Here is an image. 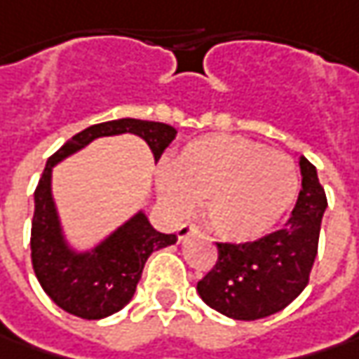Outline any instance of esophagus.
Listing matches in <instances>:
<instances>
[{"label":"esophagus","mask_w":359,"mask_h":359,"mask_svg":"<svg viewBox=\"0 0 359 359\" xmlns=\"http://www.w3.org/2000/svg\"><path fill=\"white\" fill-rule=\"evenodd\" d=\"M193 233H196V226L191 225V223H182V225L179 226V231H177V235H179L180 241H184V239H189Z\"/></svg>","instance_id":"obj_1"}]
</instances>
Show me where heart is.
Segmentation results:
<instances>
[{"label":"heart","instance_id":"b5f03b06","mask_svg":"<svg viewBox=\"0 0 359 359\" xmlns=\"http://www.w3.org/2000/svg\"><path fill=\"white\" fill-rule=\"evenodd\" d=\"M158 195L177 217L205 203V221L221 239L263 237L293 203L295 166L285 154L233 134H209L189 142L156 179Z\"/></svg>","mask_w":359,"mask_h":359}]
</instances>
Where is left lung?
Masks as SVG:
<instances>
[{
    "mask_svg": "<svg viewBox=\"0 0 359 359\" xmlns=\"http://www.w3.org/2000/svg\"><path fill=\"white\" fill-rule=\"evenodd\" d=\"M299 168L302 191L285 226L257 241L217 243L219 259L196 283L201 299L231 320L273 316L309 283L327 198L316 166L302 156Z\"/></svg>",
    "mask_w": 359,
    "mask_h": 359,
    "instance_id": "obj_1",
    "label": "left lung"
}]
</instances>
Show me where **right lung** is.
<instances>
[{
	"label": "right lung",
	"instance_id": "right-lung-1",
	"mask_svg": "<svg viewBox=\"0 0 359 359\" xmlns=\"http://www.w3.org/2000/svg\"><path fill=\"white\" fill-rule=\"evenodd\" d=\"M124 133L140 136L152 150L154 161L163 156L177 136V130L168 124L136 118L88 126L48 158L34 193L36 210L29 245L36 277L57 307L82 320H102L120 311L133 299L147 259L154 251L177 243V235L158 233L142 210L86 253H76L64 239L52 198V168L94 138Z\"/></svg>",
	"mask_w": 359,
	"mask_h": 359
}]
</instances>
